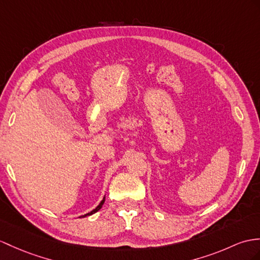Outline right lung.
Here are the masks:
<instances>
[{
	"mask_svg": "<svg viewBox=\"0 0 260 260\" xmlns=\"http://www.w3.org/2000/svg\"><path fill=\"white\" fill-rule=\"evenodd\" d=\"M105 198L103 199V201H101L100 202V203H99V205L96 207V208H94V210H92L91 212H89V213H87V214H85V215H81V216H79V217H86V216H90V215H92V214H94V213H97L99 210H100V208L101 207H103V205H104V203H105Z\"/></svg>",
	"mask_w": 260,
	"mask_h": 260,
	"instance_id": "obj_1",
	"label": "right lung"
}]
</instances>
